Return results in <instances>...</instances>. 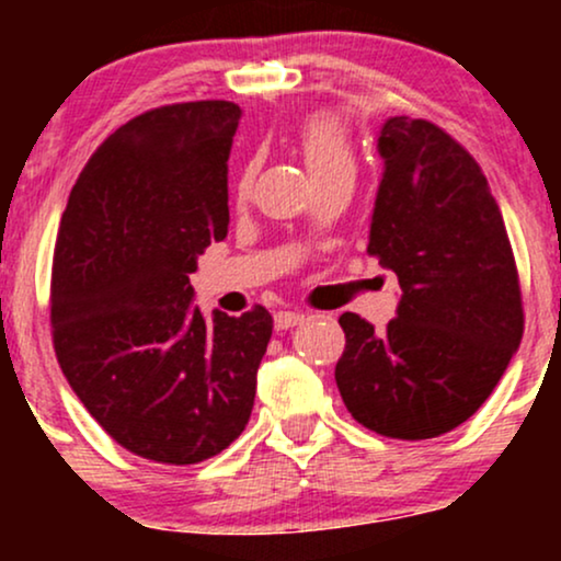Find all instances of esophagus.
<instances>
[{
    "label": "esophagus",
    "mask_w": 561,
    "mask_h": 561,
    "mask_svg": "<svg viewBox=\"0 0 561 561\" xmlns=\"http://www.w3.org/2000/svg\"><path fill=\"white\" fill-rule=\"evenodd\" d=\"M306 321V313H298V311H279L274 317V324L276 330H293V327H298Z\"/></svg>",
    "instance_id": "obj_1"
}]
</instances>
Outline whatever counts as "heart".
Listing matches in <instances>:
<instances>
[{
    "label": "heart",
    "instance_id": "1",
    "mask_svg": "<svg viewBox=\"0 0 561 561\" xmlns=\"http://www.w3.org/2000/svg\"><path fill=\"white\" fill-rule=\"evenodd\" d=\"M298 147L317 182L334 173H356L351 137L340 118L330 113H317L302 121L298 128Z\"/></svg>",
    "mask_w": 561,
    "mask_h": 561
}]
</instances>
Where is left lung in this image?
I'll return each instance as SVG.
<instances>
[{
	"instance_id": "left-lung-1",
	"label": "left lung",
	"mask_w": 561,
	"mask_h": 561,
	"mask_svg": "<svg viewBox=\"0 0 561 561\" xmlns=\"http://www.w3.org/2000/svg\"><path fill=\"white\" fill-rule=\"evenodd\" d=\"M369 253L398 276L388 330L343 313L334 379L353 420L379 435L424 440L485 403L523 340V298L504 218L480 165L430 121L392 115Z\"/></svg>"
}]
</instances>
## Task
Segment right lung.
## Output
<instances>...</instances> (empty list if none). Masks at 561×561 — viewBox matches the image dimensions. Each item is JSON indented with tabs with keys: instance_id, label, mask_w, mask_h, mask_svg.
Masks as SVG:
<instances>
[{
	"instance_id": "right-lung-1",
	"label": "right lung",
	"mask_w": 561,
	"mask_h": 561,
	"mask_svg": "<svg viewBox=\"0 0 561 561\" xmlns=\"http://www.w3.org/2000/svg\"><path fill=\"white\" fill-rule=\"evenodd\" d=\"M240 118L224 100L137 115L89 158L57 231V362L89 414L141 459H210L253 411L272 313L208 319L190 285L197 255L229 231Z\"/></svg>"
}]
</instances>
